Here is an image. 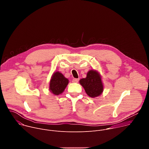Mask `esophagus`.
Wrapping results in <instances>:
<instances>
[{
  "mask_svg": "<svg viewBox=\"0 0 149 149\" xmlns=\"http://www.w3.org/2000/svg\"><path fill=\"white\" fill-rule=\"evenodd\" d=\"M79 78H74L73 79H72V82H78V81H79Z\"/></svg>",
  "mask_w": 149,
  "mask_h": 149,
  "instance_id": "1",
  "label": "esophagus"
}]
</instances>
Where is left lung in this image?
<instances>
[{
  "label": "left lung",
  "mask_w": 149,
  "mask_h": 149,
  "mask_svg": "<svg viewBox=\"0 0 149 149\" xmlns=\"http://www.w3.org/2000/svg\"><path fill=\"white\" fill-rule=\"evenodd\" d=\"M79 84L87 94L91 98L100 96L104 90L101 75L96 70H90L87 74L86 78L79 80Z\"/></svg>",
  "instance_id": "8db88e82"
}]
</instances>
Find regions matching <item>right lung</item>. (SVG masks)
Masks as SVG:
<instances>
[{
  "mask_svg": "<svg viewBox=\"0 0 149 149\" xmlns=\"http://www.w3.org/2000/svg\"><path fill=\"white\" fill-rule=\"evenodd\" d=\"M69 80L59 72H55L49 81V91L55 95L62 94L68 86Z\"/></svg>",
  "mask_w": 149,
  "mask_h": 149,
  "instance_id": "1",
  "label": "right lung"
}]
</instances>
